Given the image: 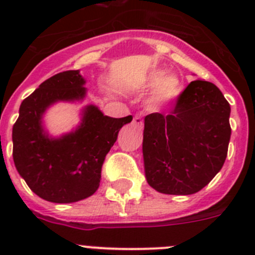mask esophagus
<instances>
[{
    "label": "esophagus",
    "instance_id": "1",
    "mask_svg": "<svg viewBox=\"0 0 255 255\" xmlns=\"http://www.w3.org/2000/svg\"><path fill=\"white\" fill-rule=\"evenodd\" d=\"M132 123H134L135 125H138V126H140V128H141V125H143V120H141V115H139V114L135 115Z\"/></svg>",
    "mask_w": 255,
    "mask_h": 255
}]
</instances>
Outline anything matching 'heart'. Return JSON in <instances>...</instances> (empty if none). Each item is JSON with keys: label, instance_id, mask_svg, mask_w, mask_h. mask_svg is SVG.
<instances>
[{"label": "heart", "instance_id": "obj_1", "mask_svg": "<svg viewBox=\"0 0 255 255\" xmlns=\"http://www.w3.org/2000/svg\"><path fill=\"white\" fill-rule=\"evenodd\" d=\"M147 84L154 85L149 101L152 107H158L175 100L181 91V80L176 75H164L162 70L152 71L147 78Z\"/></svg>", "mask_w": 255, "mask_h": 255}]
</instances>
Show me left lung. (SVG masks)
Returning a JSON list of instances; mask_svg holds the SVG:
<instances>
[{
  "label": "left lung",
  "instance_id": "1",
  "mask_svg": "<svg viewBox=\"0 0 255 255\" xmlns=\"http://www.w3.org/2000/svg\"><path fill=\"white\" fill-rule=\"evenodd\" d=\"M229 102L213 83L194 80L177 96L168 115L144 119L145 177L172 195L198 193L225 163L231 136Z\"/></svg>",
  "mask_w": 255,
  "mask_h": 255
}]
</instances>
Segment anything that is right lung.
<instances>
[{
  "label": "right lung",
  "mask_w": 255,
  "mask_h": 255,
  "mask_svg": "<svg viewBox=\"0 0 255 255\" xmlns=\"http://www.w3.org/2000/svg\"><path fill=\"white\" fill-rule=\"evenodd\" d=\"M84 84L79 70L51 76L22 101L13 124L15 167L38 197L53 203H74L96 193L106 155L121 128L132 120L131 115L114 119L88 106L75 131L49 138L42 126L44 111L58 101L83 100Z\"/></svg>",
  "instance_id": "right-lung-1"
}]
</instances>
